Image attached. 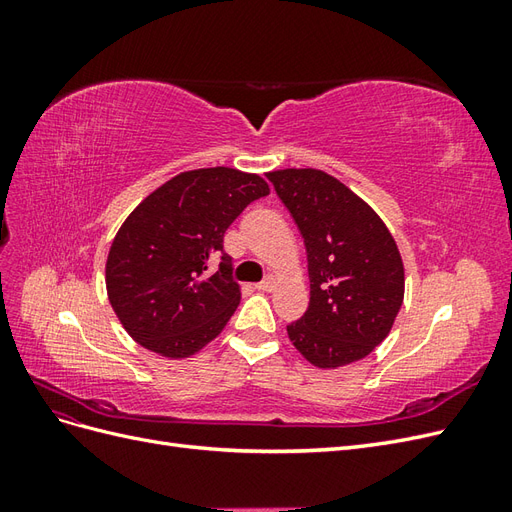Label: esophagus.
Wrapping results in <instances>:
<instances>
[{
  "instance_id": "34e87169",
  "label": "esophagus",
  "mask_w": 512,
  "mask_h": 512,
  "mask_svg": "<svg viewBox=\"0 0 512 512\" xmlns=\"http://www.w3.org/2000/svg\"><path fill=\"white\" fill-rule=\"evenodd\" d=\"M275 282H277V280H275L273 275H267L265 280H262V282H258V284H256V288H258V290H262V292H271V290L275 288Z\"/></svg>"
}]
</instances>
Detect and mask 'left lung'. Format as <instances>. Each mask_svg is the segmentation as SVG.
Segmentation results:
<instances>
[{"instance_id":"obj_1","label":"left lung","mask_w":512,"mask_h":512,"mask_svg":"<svg viewBox=\"0 0 512 512\" xmlns=\"http://www.w3.org/2000/svg\"><path fill=\"white\" fill-rule=\"evenodd\" d=\"M267 179L307 250L309 307L288 324L290 342L322 369L365 359L404 303L395 239L374 209L322 170L286 168Z\"/></svg>"}]
</instances>
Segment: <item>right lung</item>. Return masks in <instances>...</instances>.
<instances>
[{
	"instance_id": "right-lung-1",
	"label": "right lung",
	"mask_w": 512,
	"mask_h": 512,
	"mask_svg": "<svg viewBox=\"0 0 512 512\" xmlns=\"http://www.w3.org/2000/svg\"><path fill=\"white\" fill-rule=\"evenodd\" d=\"M269 185L235 168L188 170L123 222L106 260V290L138 344L168 359L218 337L241 301L224 232Z\"/></svg>"
}]
</instances>
